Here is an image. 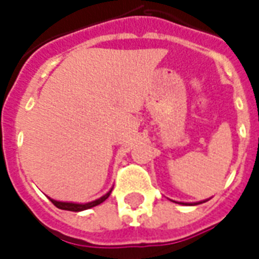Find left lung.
<instances>
[{"instance_id":"obj_1","label":"left lung","mask_w":259,"mask_h":259,"mask_svg":"<svg viewBox=\"0 0 259 259\" xmlns=\"http://www.w3.org/2000/svg\"><path fill=\"white\" fill-rule=\"evenodd\" d=\"M208 200H204V201H200V202H194V204H187V205H197V204H201V202H205ZM176 202V201H175ZM180 204H185V202H180Z\"/></svg>"}]
</instances>
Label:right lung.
<instances>
[{"mask_svg": "<svg viewBox=\"0 0 259 259\" xmlns=\"http://www.w3.org/2000/svg\"><path fill=\"white\" fill-rule=\"evenodd\" d=\"M111 191L112 189L108 191L107 194H104L102 197L100 198H97L94 201H90V202H85V204H79V202H66V201H57V200H53V198H50L51 202H53L54 205L59 208V209H65V211H73V212H80V211H84V209H90L93 206L96 205H100L101 202L107 200L108 197L111 195Z\"/></svg>", "mask_w": 259, "mask_h": 259, "instance_id": "1", "label": "right lung"}]
</instances>
